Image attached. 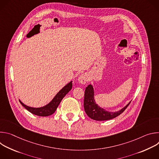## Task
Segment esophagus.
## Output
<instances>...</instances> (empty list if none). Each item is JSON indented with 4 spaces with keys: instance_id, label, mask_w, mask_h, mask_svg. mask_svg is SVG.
Masks as SVG:
<instances>
[{
    "instance_id": "1",
    "label": "esophagus",
    "mask_w": 159,
    "mask_h": 159,
    "mask_svg": "<svg viewBox=\"0 0 159 159\" xmlns=\"http://www.w3.org/2000/svg\"><path fill=\"white\" fill-rule=\"evenodd\" d=\"M79 82L82 84H85L88 81V77L87 75L85 74H83L79 75L78 77Z\"/></svg>"
}]
</instances>
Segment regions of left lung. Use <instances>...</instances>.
I'll return each instance as SVG.
<instances>
[{"label":"left lung","instance_id":"obj_1","mask_svg":"<svg viewBox=\"0 0 159 159\" xmlns=\"http://www.w3.org/2000/svg\"><path fill=\"white\" fill-rule=\"evenodd\" d=\"M131 101L123 108L118 111L110 112L106 111L96 103L94 99V91L93 85L89 84L85 90L84 107L87 115L91 119L96 121H106L115 118L126 109Z\"/></svg>","mask_w":159,"mask_h":159}]
</instances>
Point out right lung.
Masks as SVG:
<instances>
[{
    "label": "right lung",
    "instance_id": "right-lung-1",
    "mask_svg": "<svg viewBox=\"0 0 159 159\" xmlns=\"http://www.w3.org/2000/svg\"><path fill=\"white\" fill-rule=\"evenodd\" d=\"M72 81L70 82L69 84H67L65 86H64L53 98L52 101H50L48 104L41 107H30L25 105L24 103H22L20 100L19 102L22 106L25 107L30 112H31L32 114L39 116H48L52 115L55 112L63 98L72 89Z\"/></svg>",
    "mask_w": 159,
    "mask_h": 159
}]
</instances>
